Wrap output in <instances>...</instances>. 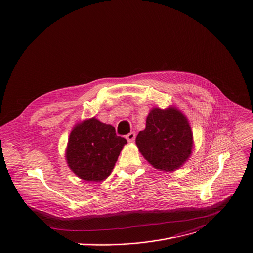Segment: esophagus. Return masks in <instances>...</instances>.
I'll return each instance as SVG.
<instances>
[{
	"label": "esophagus",
	"instance_id": "esophagus-1",
	"mask_svg": "<svg viewBox=\"0 0 253 253\" xmlns=\"http://www.w3.org/2000/svg\"><path fill=\"white\" fill-rule=\"evenodd\" d=\"M126 139L129 141V142H133L134 139H135V133L134 132H130V133H128L126 135Z\"/></svg>",
	"mask_w": 253,
	"mask_h": 253
}]
</instances>
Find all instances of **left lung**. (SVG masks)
Instances as JSON below:
<instances>
[{"label": "left lung", "mask_w": 253, "mask_h": 253, "mask_svg": "<svg viewBox=\"0 0 253 253\" xmlns=\"http://www.w3.org/2000/svg\"><path fill=\"white\" fill-rule=\"evenodd\" d=\"M135 142L150 164L171 172L181 167L191 156L193 133L187 117L177 109L154 108Z\"/></svg>", "instance_id": "left-lung-1"}]
</instances>
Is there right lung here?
I'll return each mask as SVG.
<instances>
[{"label": "right lung", "mask_w": 253, "mask_h": 253, "mask_svg": "<svg viewBox=\"0 0 253 253\" xmlns=\"http://www.w3.org/2000/svg\"><path fill=\"white\" fill-rule=\"evenodd\" d=\"M127 140L117 136L115 128L91 118L72 130L65 158L74 173L83 180L99 182L114 169Z\"/></svg>", "instance_id": "right-lung-1"}]
</instances>
